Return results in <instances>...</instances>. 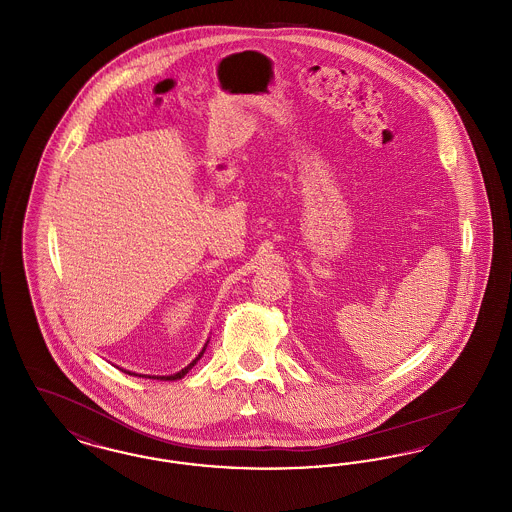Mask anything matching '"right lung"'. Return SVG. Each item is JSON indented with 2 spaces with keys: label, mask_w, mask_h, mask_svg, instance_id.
Instances as JSON below:
<instances>
[{
  "label": "right lung",
  "mask_w": 512,
  "mask_h": 512,
  "mask_svg": "<svg viewBox=\"0 0 512 512\" xmlns=\"http://www.w3.org/2000/svg\"><path fill=\"white\" fill-rule=\"evenodd\" d=\"M207 343H209V341H207ZM207 343L203 345L201 353L195 357L194 361H192L190 365L186 366V368H182V370H180V372H176V374H171V376H149V374H136V372H130V370H124V372H126V374H130V376H142V378L146 376V378H151V380H180V378H184V376L194 368L195 363L203 357V353H205V349H207Z\"/></svg>",
  "instance_id": "obj_1"
}]
</instances>
